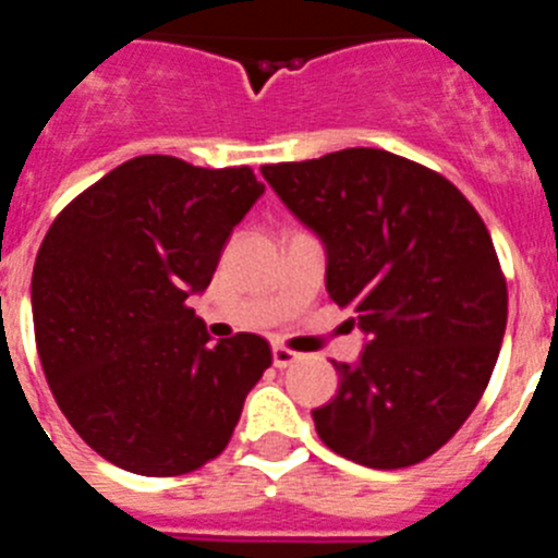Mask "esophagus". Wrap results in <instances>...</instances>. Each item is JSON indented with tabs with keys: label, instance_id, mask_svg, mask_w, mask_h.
<instances>
[{
	"label": "esophagus",
	"instance_id": "obj_1",
	"mask_svg": "<svg viewBox=\"0 0 558 558\" xmlns=\"http://www.w3.org/2000/svg\"><path fill=\"white\" fill-rule=\"evenodd\" d=\"M302 357V354L299 352H293V349H288V347H282V343H276L274 347V366L276 368H288V366H293L295 360Z\"/></svg>",
	"mask_w": 558,
	"mask_h": 558
}]
</instances>
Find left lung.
I'll return each mask as SVG.
<instances>
[{
  "instance_id": "8db88e82",
  "label": "left lung",
  "mask_w": 558,
  "mask_h": 558,
  "mask_svg": "<svg viewBox=\"0 0 558 558\" xmlns=\"http://www.w3.org/2000/svg\"><path fill=\"white\" fill-rule=\"evenodd\" d=\"M327 245V290L368 332L315 408L324 445L372 470L425 461L461 430L500 354L509 288L489 229L441 172L377 147L265 165Z\"/></svg>"
}]
</instances>
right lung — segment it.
I'll return each mask as SVG.
<instances>
[{
	"instance_id": "obj_1",
	"label": "right lung",
	"mask_w": 558,
	"mask_h": 558,
	"mask_svg": "<svg viewBox=\"0 0 558 558\" xmlns=\"http://www.w3.org/2000/svg\"><path fill=\"white\" fill-rule=\"evenodd\" d=\"M265 192L251 167L136 156L52 220L33 268V327L52 397L106 461L172 477L218 458L274 363L268 340L209 347L186 304Z\"/></svg>"
}]
</instances>
